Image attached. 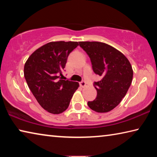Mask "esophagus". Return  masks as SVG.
Wrapping results in <instances>:
<instances>
[{"instance_id":"1","label":"esophagus","mask_w":157,"mask_h":157,"mask_svg":"<svg viewBox=\"0 0 157 157\" xmlns=\"http://www.w3.org/2000/svg\"><path fill=\"white\" fill-rule=\"evenodd\" d=\"M79 85H80V86L81 87H85L86 86V83H85V82H84V81H82L81 82H79Z\"/></svg>"}]
</instances>
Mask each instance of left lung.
<instances>
[{"label":"left lung","instance_id":"1","mask_svg":"<svg viewBox=\"0 0 157 157\" xmlns=\"http://www.w3.org/2000/svg\"><path fill=\"white\" fill-rule=\"evenodd\" d=\"M79 46L91 59L100 80L94 82L97 97L88 106L98 113L113 109L125 96L132 84V67L127 58L110 45L98 41H80Z\"/></svg>","mask_w":157,"mask_h":157}]
</instances>
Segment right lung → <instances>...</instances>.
<instances>
[{"mask_svg":"<svg viewBox=\"0 0 157 157\" xmlns=\"http://www.w3.org/2000/svg\"><path fill=\"white\" fill-rule=\"evenodd\" d=\"M79 45L77 41H52L39 48L24 66V77L37 102L48 112L59 114L66 110L76 82L59 79L69 54Z\"/></svg>","mask_w":157,"mask_h":157,"instance_id":"1","label":"right lung"}]
</instances>
